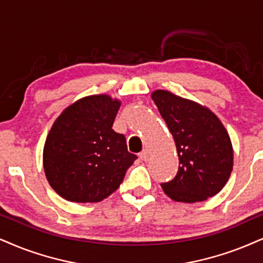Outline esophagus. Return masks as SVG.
I'll list each match as a JSON object with an SVG mask.
<instances>
[{"label": "esophagus", "mask_w": 263, "mask_h": 263, "mask_svg": "<svg viewBox=\"0 0 263 263\" xmlns=\"http://www.w3.org/2000/svg\"><path fill=\"white\" fill-rule=\"evenodd\" d=\"M139 157H140L141 161H148V158H150V151L142 150L140 154H139Z\"/></svg>", "instance_id": "1"}]
</instances>
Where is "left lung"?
<instances>
[{
  "label": "left lung",
  "instance_id": "1",
  "mask_svg": "<svg viewBox=\"0 0 263 263\" xmlns=\"http://www.w3.org/2000/svg\"><path fill=\"white\" fill-rule=\"evenodd\" d=\"M176 141L179 168L161 183L172 200L194 203L222 190L233 170L231 139L219 119L206 107L166 90L152 93Z\"/></svg>",
  "mask_w": 263,
  "mask_h": 263
}]
</instances>
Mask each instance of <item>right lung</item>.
Wrapping results in <instances>:
<instances>
[{
  "instance_id": "add662e5",
  "label": "right lung",
  "mask_w": 263,
  "mask_h": 263,
  "mask_svg": "<svg viewBox=\"0 0 263 263\" xmlns=\"http://www.w3.org/2000/svg\"><path fill=\"white\" fill-rule=\"evenodd\" d=\"M121 102L87 96L63 111L44 147L46 178L60 196L73 202H99L118 189L137 160L125 137L112 129Z\"/></svg>"
}]
</instances>
